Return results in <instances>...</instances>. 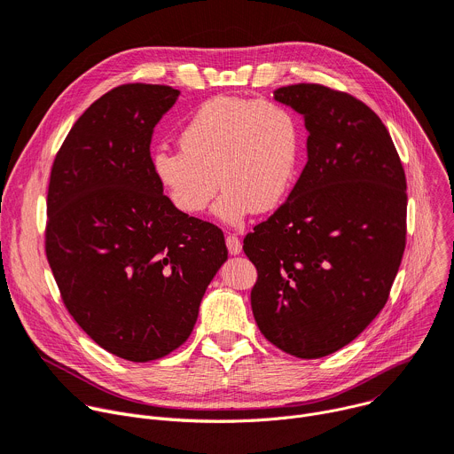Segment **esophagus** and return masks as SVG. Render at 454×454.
<instances>
[{"label":"esophagus","instance_id":"34e87169","mask_svg":"<svg viewBox=\"0 0 454 454\" xmlns=\"http://www.w3.org/2000/svg\"><path fill=\"white\" fill-rule=\"evenodd\" d=\"M225 243H227V248H229V253L231 254H239L241 253V241H239V238L238 236H234V234H227L225 236Z\"/></svg>","mask_w":454,"mask_h":454}]
</instances>
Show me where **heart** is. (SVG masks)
Wrapping results in <instances>:
<instances>
[{
	"label": "heart",
	"mask_w": 454,
	"mask_h": 454,
	"mask_svg": "<svg viewBox=\"0 0 454 454\" xmlns=\"http://www.w3.org/2000/svg\"><path fill=\"white\" fill-rule=\"evenodd\" d=\"M180 147H162L153 157L171 204L189 216L204 213L220 182L215 215L239 225L250 213L283 204L297 178L303 129L278 100L218 95L189 117Z\"/></svg>",
	"instance_id": "1"
}]
</instances>
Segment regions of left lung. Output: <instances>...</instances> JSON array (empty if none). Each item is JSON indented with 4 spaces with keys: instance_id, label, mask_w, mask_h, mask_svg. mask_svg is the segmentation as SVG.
<instances>
[{
    "instance_id": "1",
    "label": "left lung",
    "mask_w": 454,
    "mask_h": 454,
    "mask_svg": "<svg viewBox=\"0 0 454 454\" xmlns=\"http://www.w3.org/2000/svg\"><path fill=\"white\" fill-rule=\"evenodd\" d=\"M274 98L305 117L309 162L285 204L243 239L258 270L250 305L274 346L319 359L386 305L406 248V175L363 100L314 82Z\"/></svg>"
}]
</instances>
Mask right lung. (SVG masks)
<instances>
[{
    "instance_id": "1",
    "label": "right lung",
    "mask_w": 454,
    "mask_h": 454,
    "mask_svg": "<svg viewBox=\"0 0 454 454\" xmlns=\"http://www.w3.org/2000/svg\"><path fill=\"white\" fill-rule=\"evenodd\" d=\"M180 91L129 82L77 119L46 196V258L75 323L110 354L149 363L191 335L227 247L180 213L155 175L153 128Z\"/></svg>"
}]
</instances>
